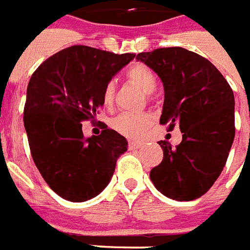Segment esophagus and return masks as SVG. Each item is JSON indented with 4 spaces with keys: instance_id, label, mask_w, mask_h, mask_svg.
Listing matches in <instances>:
<instances>
[{
    "instance_id": "obj_1",
    "label": "esophagus",
    "mask_w": 250,
    "mask_h": 250,
    "mask_svg": "<svg viewBox=\"0 0 250 250\" xmlns=\"http://www.w3.org/2000/svg\"><path fill=\"white\" fill-rule=\"evenodd\" d=\"M141 146H142V144L138 142V141H130V142H129V149H140Z\"/></svg>"
}]
</instances>
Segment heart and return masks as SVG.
<instances>
[{"label":"heart","mask_w":250,"mask_h":250,"mask_svg":"<svg viewBox=\"0 0 250 250\" xmlns=\"http://www.w3.org/2000/svg\"><path fill=\"white\" fill-rule=\"evenodd\" d=\"M127 79L136 84L141 91L146 95H151L157 89V78L149 67L142 64L133 65L127 71ZM114 93H116V85L113 82H108L103 88L101 100L106 108L113 105ZM151 117L150 114L140 112V113H121L113 117L109 121L110 127L120 134L127 137V138H138L147 130V127L151 125Z\"/></svg>","instance_id":"heart-1"}]
</instances>
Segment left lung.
<instances>
[{
    "label": "left lung",
    "mask_w": 250,
    "mask_h": 250,
    "mask_svg": "<svg viewBox=\"0 0 250 250\" xmlns=\"http://www.w3.org/2000/svg\"><path fill=\"white\" fill-rule=\"evenodd\" d=\"M136 59L163 83L159 123L182 132L175 149L159 141L163 159L150 179L159 192L178 202L200 198L221 174L233 144V91L211 62L182 47L141 52Z\"/></svg>",
    "instance_id": "1"
}]
</instances>
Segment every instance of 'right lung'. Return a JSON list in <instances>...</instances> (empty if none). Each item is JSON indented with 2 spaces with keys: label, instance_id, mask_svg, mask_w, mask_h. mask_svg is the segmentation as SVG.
Listing matches in <instances>:
<instances>
[{
  "label": "right lung",
  "instance_id": "obj_1",
  "mask_svg": "<svg viewBox=\"0 0 250 250\" xmlns=\"http://www.w3.org/2000/svg\"><path fill=\"white\" fill-rule=\"evenodd\" d=\"M134 56L71 46L30 79L23 124L31 155L50 188L65 200L80 203L103 192L127 150L126 138L106 126L85 138L82 123L96 117L104 85Z\"/></svg>",
  "mask_w": 250,
  "mask_h": 250
}]
</instances>
